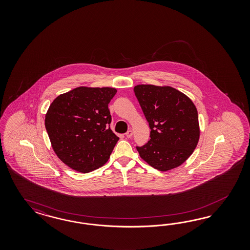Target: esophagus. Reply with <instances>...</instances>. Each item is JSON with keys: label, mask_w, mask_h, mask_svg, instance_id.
Wrapping results in <instances>:
<instances>
[{"label": "esophagus", "mask_w": 250, "mask_h": 250, "mask_svg": "<svg viewBox=\"0 0 250 250\" xmlns=\"http://www.w3.org/2000/svg\"><path fill=\"white\" fill-rule=\"evenodd\" d=\"M133 136V131L132 130H128L126 133H125V136L127 137V138H131Z\"/></svg>", "instance_id": "obj_1"}]
</instances>
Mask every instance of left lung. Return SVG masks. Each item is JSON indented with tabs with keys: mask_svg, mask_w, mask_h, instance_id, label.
Returning a JSON list of instances; mask_svg holds the SVG:
<instances>
[{
	"mask_svg": "<svg viewBox=\"0 0 250 250\" xmlns=\"http://www.w3.org/2000/svg\"><path fill=\"white\" fill-rule=\"evenodd\" d=\"M134 91L151 129L150 140L136 147L140 158L160 171L181 166L199 142L196 106L170 86L139 84Z\"/></svg>",
	"mask_w": 250,
	"mask_h": 250,
	"instance_id": "obj_1",
	"label": "left lung"
}]
</instances>
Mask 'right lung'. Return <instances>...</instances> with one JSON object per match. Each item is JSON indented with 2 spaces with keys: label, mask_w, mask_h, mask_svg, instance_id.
I'll list each match as a JSON object with an SVG mask.
<instances>
[{
  "label": "right lung",
  "mask_w": 250,
  "mask_h": 250,
  "mask_svg": "<svg viewBox=\"0 0 250 250\" xmlns=\"http://www.w3.org/2000/svg\"><path fill=\"white\" fill-rule=\"evenodd\" d=\"M117 90L81 86L54 100L45 125L54 152L70 168L88 173L104 166L119 137L109 127L108 104Z\"/></svg>",
  "instance_id": "right-lung-1"
}]
</instances>
